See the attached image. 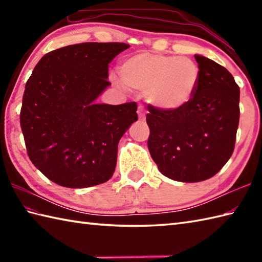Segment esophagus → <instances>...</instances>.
Returning a JSON list of instances; mask_svg holds the SVG:
<instances>
[{
  "instance_id": "1",
  "label": "esophagus",
  "mask_w": 262,
  "mask_h": 262,
  "mask_svg": "<svg viewBox=\"0 0 262 262\" xmlns=\"http://www.w3.org/2000/svg\"><path fill=\"white\" fill-rule=\"evenodd\" d=\"M137 114H138V117H140V119L144 120L145 119V110H144L143 107H140L137 110Z\"/></svg>"
}]
</instances>
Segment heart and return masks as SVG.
Segmentation results:
<instances>
[{
	"label": "heart",
	"mask_w": 262,
	"mask_h": 262,
	"mask_svg": "<svg viewBox=\"0 0 262 262\" xmlns=\"http://www.w3.org/2000/svg\"><path fill=\"white\" fill-rule=\"evenodd\" d=\"M119 71L126 86L145 92L148 102L165 113L188 107L200 82L197 63L176 55L140 52L122 60Z\"/></svg>",
	"instance_id": "b5f03b06"
}]
</instances>
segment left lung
Segmentation results:
<instances>
[{
	"label": "left lung",
	"instance_id": "obj_1",
	"mask_svg": "<svg viewBox=\"0 0 262 262\" xmlns=\"http://www.w3.org/2000/svg\"><path fill=\"white\" fill-rule=\"evenodd\" d=\"M200 69L190 104L165 113L148 104V151L163 176L199 182L215 176L234 151L240 119V88L223 66L194 55Z\"/></svg>",
	"mask_w": 262,
	"mask_h": 262
}]
</instances>
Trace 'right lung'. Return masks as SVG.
<instances>
[{
  "instance_id": "add662e5",
  "label": "right lung",
  "mask_w": 262,
  "mask_h": 262,
  "mask_svg": "<svg viewBox=\"0 0 262 262\" xmlns=\"http://www.w3.org/2000/svg\"><path fill=\"white\" fill-rule=\"evenodd\" d=\"M128 47L83 42L58 48L42 56L27 81L20 125L28 157L57 185L86 188L113 177L118 143L137 120V104L96 100L111 84L108 64Z\"/></svg>"
}]
</instances>
